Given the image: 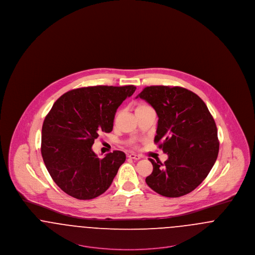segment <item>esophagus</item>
Returning a JSON list of instances; mask_svg holds the SVG:
<instances>
[{
  "label": "esophagus",
  "mask_w": 255,
  "mask_h": 255,
  "mask_svg": "<svg viewBox=\"0 0 255 255\" xmlns=\"http://www.w3.org/2000/svg\"><path fill=\"white\" fill-rule=\"evenodd\" d=\"M128 158H133V159H139L140 158V156L139 155H135V154H129L128 155Z\"/></svg>",
  "instance_id": "esophagus-1"
}]
</instances>
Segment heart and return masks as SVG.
<instances>
[{
  "mask_svg": "<svg viewBox=\"0 0 255 255\" xmlns=\"http://www.w3.org/2000/svg\"><path fill=\"white\" fill-rule=\"evenodd\" d=\"M151 109H152V107H151L150 105H148V104H146V103H142V102H140V103L136 104L135 109H134V113H135V114H137V113L144 112V111H147V110ZM119 114H120V113H117V114H116L115 119H114V122H116V121H117V119H118V117H119Z\"/></svg>",
  "mask_w": 255,
  "mask_h": 255,
  "instance_id": "1",
  "label": "heart"
}]
</instances>
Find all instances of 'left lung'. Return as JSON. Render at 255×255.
Here are the masks:
<instances>
[{"label": "left lung", "instance_id": "8db88e82", "mask_svg": "<svg viewBox=\"0 0 255 255\" xmlns=\"http://www.w3.org/2000/svg\"><path fill=\"white\" fill-rule=\"evenodd\" d=\"M136 97L156 111L154 141L168 155L163 163L150 158L153 172L146 183L164 197L190 193L206 179L218 157L217 127L206 103L182 87L150 86Z\"/></svg>", "mask_w": 255, "mask_h": 255}]
</instances>
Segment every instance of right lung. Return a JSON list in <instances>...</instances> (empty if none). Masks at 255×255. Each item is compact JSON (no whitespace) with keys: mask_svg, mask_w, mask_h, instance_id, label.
Segmentation results:
<instances>
[{"mask_svg":"<svg viewBox=\"0 0 255 255\" xmlns=\"http://www.w3.org/2000/svg\"><path fill=\"white\" fill-rule=\"evenodd\" d=\"M135 89L85 87L54 102L43 123L41 153L50 177L65 193L91 200L109 188L126 155L114 151L97 158L92 146L101 132H112L117 110Z\"/></svg>","mask_w":255,"mask_h":255,"instance_id":"add662e5","label":"right lung"}]
</instances>
